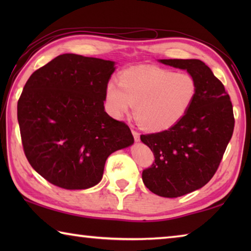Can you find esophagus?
I'll list each match as a JSON object with an SVG mask.
<instances>
[{
    "instance_id": "34e87169",
    "label": "esophagus",
    "mask_w": 251,
    "mask_h": 251,
    "mask_svg": "<svg viewBox=\"0 0 251 251\" xmlns=\"http://www.w3.org/2000/svg\"><path fill=\"white\" fill-rule=\"evenodd\" d=\"M131 133H133V136H134V139H135V142H138L139 141V133L137 130H131Z\"/></svg>"
}]
</instances>
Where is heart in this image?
Instances as JSON below:
<instances>
[{
    "instance_id": "obj_1",
    "label": "heart",
    "mask_w": 251,
    "mask_h": 251,
    "mask_svg": "<svg viewBox=\"0 0 251 251\" xmlns=\"http://www.w3.org/2000/svg\"><path fill=\"white\" fill-rule=\"evenodd\" d=\"M198 85L192 74L148 66L123 72L120 82H109L105 105L110 116L121 118L134 105L135 118L143 128L163 131L186 116L194 104Z\"/></svg>"
}]
</instances>
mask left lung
Segmentation results:
<instances>
[{
    "label": "left lung",
    "instance_id": "8db88e82",
    "mask_svg": "<svg viewBox=\"0 0 251 251\" xmlns=\"http://www.w3.org/2000/svg\"><path fill=\"white\" fill-rule=\"evenodd\" d=\"M186 70L196 79L194 104L182 120L167 130L141 135L154 152L155 161L143 171L151 193L175 198L201 188L217 172L230 141L235 118L223 83L199 59H159Z\"/></svg>",
    "mask_w": 251,
    "mask_h": 251
}]
</instances>
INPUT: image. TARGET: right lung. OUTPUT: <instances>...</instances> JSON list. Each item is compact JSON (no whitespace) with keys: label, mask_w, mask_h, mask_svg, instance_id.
<instances>
[{"label":"right lung","mask_w":251,"mask_h":251,"mask_svg":"<svg viewBox=\"0 0 251 251\" xmlns=\"http://www.w3.org/2000/svg\"><path fill=\"white\" fill-rule=\"evenodd\" d=\"M115 63L58 55L29 76L18 101L28 163L50 184L86 189L103 177L112 152L134 143L129 127L104 109Z\"/></svg>","instance_id":"1"}]
</instances>
